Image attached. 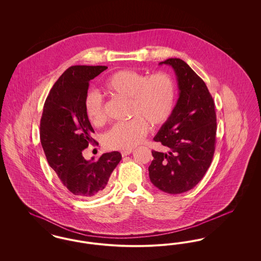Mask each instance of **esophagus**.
Segmentation results:
<instances>
[{
	"mask_svg": "<svg viewBox=\"0 0 261 261\" xmlns=\"http://www.w3.org/2000/svg\"><path fill=\"white\" fill-rule=\"evenodd\" d=\"M132 151H133L132 149H125V150H121V154H122V156H126V155L130 154Z\"/></svg>",
	"mask_w": 261,
	"mask_h": 261,
	"instance_id": "1",
	"label": "esophagus"
}]
</instances>
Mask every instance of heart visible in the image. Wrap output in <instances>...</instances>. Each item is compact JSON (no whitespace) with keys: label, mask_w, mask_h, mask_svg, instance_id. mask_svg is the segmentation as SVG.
Here are the masks:
<instances>
[{"label":"heart","mask_w":261,"mask_h":261,"mask_svg":"<svg viewBox=\"0 0 261 261\" xmlns=\"http://www.w3.org/2000/svg\"><path fill=\"white\" fill-rule=\"evenodd\" d=\"M107 92L113 98L129 100L126 122L113 125L102 136L103 145L110 149H130L140 144L150 124H164L171 116L176 99L173 78L165 72L149 75L134 70H120L105 82ZM89 121L100 126L106 121L102 99L97 92H90L84 99Z\"/></svg>","instance_id":"obj_1"}]
</instances>
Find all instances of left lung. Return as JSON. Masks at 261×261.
Masks as SVG:
<instances>
[{"mask_svg":"<svg viewBox=\"0 0 261 261\" xmlns=\"http://www.w3.org/2000/svg\"><path fill=\"white\" fill-rule=\"evenodd\" d=\"M172 66L177 76L179 98L170 118L153 138L168 148L151 150L150 182L167 194L193 189L211 165L216 141L214 101L203 80L184 61L168 59L160 65Z\"/></svg>","mask_w":261,"mask_h":261,"instance_id":"8db88e82","label":"left lung"}]
</instances>
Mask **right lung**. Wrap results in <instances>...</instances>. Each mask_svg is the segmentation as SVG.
Listing matches in <instances>:
<instances>
[{"label":"right lung","instance_id":"1","mask_svg":"<svg viewBox=\"0 0 261 261\" xmlns=\"http://www.w3.org/2000/svg\"><path fill=\"white\" fill-rule=\"evenodd\" d=\"M107 68L102 65L67 68L50 89L40 123V140L50 167L63 186L81 199L102 195L121 161L118 151L103 153L97 162L86 161L82 155V150L96 142L84 110L89 82Z\"/></svg>","mask_w":261,"mask_h":261}]
</instances>
